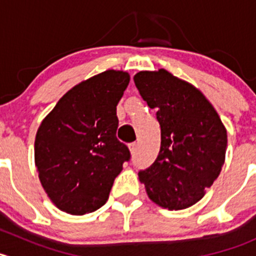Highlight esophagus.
Here are the masks:
<instances>
[{
	"mask_svg": "<svg viewBox=\"0 0 256 256\" xmlns=\"http://www.w3.org/2000/svg\"><path fill=\"white\" fill-rule=\"evenodd\" d=\"M128 148H130V152L131 154H135L136 151H138V144L136 142H132V144H128Z\"/></svg>",
	"mask_w": 256,
	"mask_h": 256,
	"instance_id": "obj_1",
	"label": "esophagus"
}]
</instances>
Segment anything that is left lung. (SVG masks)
Returning <instances> with one entry per match:
<instances>
[{
	"label": "left lung",
	"instance_id": "obj_1",
	"mask_svg": "<svg viewBox=\"0 0 256 256\" xmlns=\"http://www.w3.org/2000/svg\"><path fill=\"white\" fill-rule=\"evenodd\" d=\"M161 128L157 158L138 172L150 200L170 210L196 204L222 171L226 130L210 102L190 82L164 69L134 76Z\"/></svg>",
	"mask_w": 256,
	"mask_h": 256
}]
</instances>
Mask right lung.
I'll return each mask as SVG.
<instances>
[{
  "mask_svg": "<svg viewBox=\"0 0 256 256\" xmlns=\"http://www.w3.org/2000/svg\"><path fill=\"white\" fill-rule=\"evenodd\" d=\"M130 82L106 70L63 95L34 141V161L46 193L60 210L82 216L106 203L114 180L131 157L116 138V105Z\"/></svg>",
  "mask_w": 256,
  "mask_h": 256,
  "instance_id": "right-lung-1",
  "label": "right lung"
}]
</instances>
